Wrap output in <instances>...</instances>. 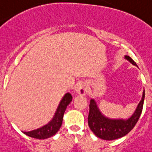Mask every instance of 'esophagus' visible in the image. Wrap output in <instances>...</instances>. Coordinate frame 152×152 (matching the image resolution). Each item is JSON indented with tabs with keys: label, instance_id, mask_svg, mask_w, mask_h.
Wrapping results in <instances>:
<instances>
[{
	"label": "esophagus",
	"instance_id": "1",
	"mask_svg": "<svg viewBox=\"0 0 152 152\" xmlns=\"http://www.w3.org/2000/svg\"><path fill=\"white\" fill-rule=\"evenodd\" d=\"M87 85L83 82H80L77 83L76 87H75V91L80 95H85L87 94Z\"/></svg>",
	"mask_w": 152,
	"mask_h": 152
}]
</instances>
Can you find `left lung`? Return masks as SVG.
<instances>
[{
    "label": "left lung",
    "instance_id": "left-lung-1",
    "mask_svg": "<svg viewBox=\"0 0 152 152\" xmlns=\"http://www.w3.org/2000/svg\"><path fill=\"white\" fill-rule=\"evenodd\" d=\"M125 58L132 65L137 67L136 62L125 55ZM145 93L143 91L142 98L139 102L134 114L128 119H110L102 114L95 100L91 99L88 115V125L90 129L97 137L106 140H112L123 137L131 131L135 126L142 112Z\"/></svg>",
    "mask_w": 152,
    "mask_h": 152
}]
</instances>
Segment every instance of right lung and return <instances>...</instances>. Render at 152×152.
Instances as JSON below:
<instances>
[{
    "label": "right lung",
    "instance_id": "right-lung-1",
    "mask_svg": "<svg viewBox=\"0 0 152 152\" xmlns=\"http://www.w3.org/2000/svg\"><path fill=\"white\" fill-rule=\"evenodd\" d=\"M72 96L71 95V94H65L59 103L52 119L49 123L38 129H33L31 131L23 132V134L30 137L40 139V140H44V139H47V138L54 136L61 126L64 113L67 106L72 102Z\"/></svg>",
    "mask_w": 152,
    "mask_h": 152
}]
</instances>
